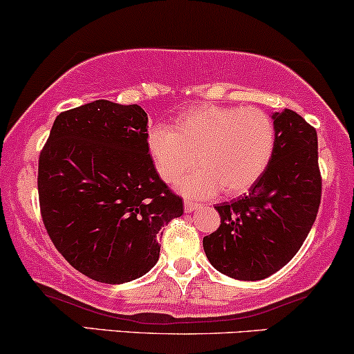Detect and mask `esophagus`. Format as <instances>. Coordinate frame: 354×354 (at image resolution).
I'll return each instance as SVG.
<instances>
[{"label": "esophagus", "mask_w": 354, "mask_h": 354, "mask_svg": "<svg viewBox=\"0 0 354 354\" xmlns=\"http://www.w3.org/2000/svg\"><path fill=\"white\" fill-rule=\"evenodd\" d=\"M198 207H200V203H197V202H192V200H185V202H184V208H185V212H194V210H197Z\"/></svg>", "instance_id": "34e87169"}]
</instances>
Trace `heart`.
<instances>
[{
	"instance_id": "b5f03b06",
	"label": "heart",
	"mask_w": 354,
	"mask_h": 354,
	"mask_svg": "<svg viewBox=\"0 0 354 354\" xmlns=\"http://www.w3.org/2000/svg\"><path fill=\"white\" fill-rule=\"evenodd\" d=\"M276 128L268 113L254 106H192L172 128L151 131L147 147L160 178L169 184L202 165L180 187L189 195L220 190L234 197L259 180L272 159Z\"/></svg>"
}]
</instances>
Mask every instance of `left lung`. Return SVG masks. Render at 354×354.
I'll return each instance as SVG.
<instances>
[{"mask_svg":"<svg viewBox=\"0 0 354 354\" xmlns=\"http://www.w3.org/2000/svg\"><path fill=\"white\" fill-rule=\"evenodd\" d=\"M272 159L250 194L216 205L220 226L203 238L215 269L239 281H261L297 254L322 200L317 131L295 111L274 113Z\"/></svg>","mask_w":354,"mask_h":354,"instance_id":"obj_1","label":"left lung"}]
</instances>
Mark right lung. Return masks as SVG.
<instances>
[{
	"label": "right lung",
	"mask_w": 354,
	"mask_h": 354,
	"mask_svg": "<svg viewBox=\"0 0 354 354\" xmlns=\"http://www.w3.org/2000/svg\"><path fill=\"white\" fill-rule=\"evenodd\" d=\"M138 104L97 100L55 118L39 154L37 190L47 234L93 281L123 283L157 263L160 228L184 213L157 176Z\"/></svg>",
	"instance_id": "1"
}]
</instances>
